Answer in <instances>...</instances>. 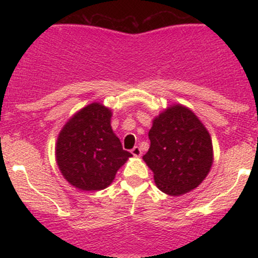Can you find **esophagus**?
<instances>
[{
    "label": "esophagus",
    "mask_w": 258,
    "mask_h": 258,
    "mask_svg": "<svg viewBox=\"0 0 258 258\" xmlns=\"http://www.w3.org/2000/svg\"><path fill=\"white\" fill-rule=\"evenodd\" d=\"M131 153L133 154V156H136V158H139V156L142 155V150H141V148H139V147L133 148V149L131 150Z\"/></svg>",
    "instance_id": "34e87169"
}]
</instances>
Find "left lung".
Instances as JSON below:
<instances>
[{"label": "left lung", "mask_w": 258, "mask_h": 258, "mask_svg": "<svg viewBox=\"0 0 258 258\" xmlns=\"http://www.w3.org/2000/svg\"><path fill=\"white\" fill-rule=\"evenodd\" d=\"M149 139L143 160L160 190L178 197L206 178L214 162L211 136L190 109L168 106L153 120Z\"/></svg>", "instance_id": "obj_1"}]
</instances>
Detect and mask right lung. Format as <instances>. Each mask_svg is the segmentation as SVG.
<instances>
[{
    "label": "right lung",
    "mask_w": 258,
    "mask_h": 258,
    "mask_svg": "<svg viewBox=\"0 0 258 258\" xmlns=\"http://www.w3.org/2000/svg\"><path fill=\"white\" fill-rule=\"evenodd\" d=\"M112 112L92 103L69 119L57 139L55 159L64 178L81 190H102L132 154L112 132Z\"/></svg>",
    "instance_id": "obj_1"
}]
</instances>
